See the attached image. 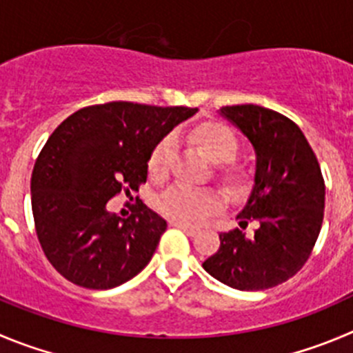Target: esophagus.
<instances>
[{"label":"esophagus","instance_id":"1","mask_svg":"<svg viewBox=\"0 0 353 353\" xmlns=\"http://www.w3.org/2000/svg\"><path fill=\"white\" fill-rule=\"evenodd\" d=\"M172 226H176V228H179V230H183L184 233H186V235H190V236H195L196 233L200 232L199 228H195V226H190V225H183V223H172Z\"/></svg>","mask_w":353,"mask_h":353}]
</instances>
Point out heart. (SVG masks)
Here are the masks:
<instances>
[{"mask_svg": "<svg viewBox=\"0 0 353 353\" xmlns=\"http://www.w3.org/2000/svg\"><path fill=\"white\" fill-rule=\"evenodd\" d=\"M193 146L217 165V179L230 192L245 190L251 176L243 165L233 161L240 151V139L235 132L219 121H203L190 132ZM174 157L172 141L161 139L148 158V174L151 179H165ZM160 212L183 225H199L221 209V200L212 192H193L174 186L157 200Z\"/></svg>", "mask_w": 353, "mask_h": 353, "instance_id": "obj_1", "label": "heart"}]
</instances>
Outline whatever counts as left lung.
I'll return each mask as SVG.
<instances>
[{
    "label": "left lung",
    "mask_w": 353,
    "mask_h": 353,
    "mask_svg": "<svg viewBox=\"0 0 353 353\" xmlns=\"http://www.w3.org/2000/svg\"><path fill=\"white\" fill-rule=\"evenodd\" d=\"M221 114L254 146V188L236 216L240 228L221 233V245L202 266L239 291L275 288L314 251L324 219V177L305 134L288 117L256 104L225 106ZM249 221L259 225L252 237L243 233Z\"/></svg>",
    "instance_id": "left-lung-1"
}]
</instances>
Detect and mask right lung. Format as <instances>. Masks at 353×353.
Instances as JSON below:
<instances>
[{"label":"right lung","instance_id":"obj_1","mask_svg":"<svg viewBox=\"0 0 353 353\" xmlns=\"http://www.w3.org/2000/svg\"><path fill=\"white\" fill-rule=\"evenodd\" d=\"M196 111L117 101L78 110L55 128L32 169L31 205L39 245L64 279L111 289L150 263L165 219L141 200L128 217L106 203L139 192L151 150Z\"/></svg>","mask_w":353,"mask_h":353}]
</instances>
